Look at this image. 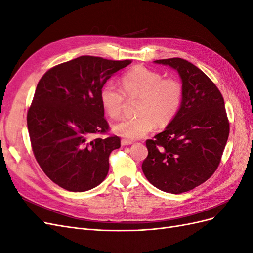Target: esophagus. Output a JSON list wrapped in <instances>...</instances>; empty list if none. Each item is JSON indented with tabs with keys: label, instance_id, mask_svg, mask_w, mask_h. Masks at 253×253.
I'll return each mask as SVG.
<instances>
[{
	"label": "esophagus",
	"instance_id": "34e87169",
	"mask_svg": "<svg viewBox=\"0 0 253 253\" xmlns=\"http://www.w3.org/2000/svg\"><path fill=\"white\" fill-rule=\"evenodd\" d=\"M133 144L132 140H127V139H122L121 140V145H131Z\"/></svg>",
	"mask_w": 253,
	"mask_h": 253
}]
</instances>
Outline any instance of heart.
Segmentation results:
<instances>
[{
  "label": "heart",
  "instance_id": "heart-1",
  "mask_svg": "<svg viewBox=\"0 0 253 253\" xmlns=\"http://www.w3.org/2000/svg\"><path fill=\"white\" fill-rule=\"evenodd\" d=\"M122 89L114 83L101 89V103L112 118H118L126 101L140 98L137 117L124 118L113 126L114 133L127 139H138L158 126H166L177 115L183 97L182 83L175 77L144 66H135L121 77Z\"/></svg>",
  "mask_w": 253,
  "mask_h": 253
}]
</instances>
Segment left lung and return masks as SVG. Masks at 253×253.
I'll return each mask as SVG.
<instances>
[{
	"label": "left lung",
	"instance_id": "1",
	"mask_svg": "<svg viewBox=\"0 0 253 253\" xmlns=\"http://www.w3.org/2000/svg\"><path fill=\"white\" fill-rule=\"evenodd\" d=\"M154 62L177 71L183 97L165 131L145 141L149 153L141 168L153 186L180 194L216 171L228 140L229 120L220 91L200 68L181 58Z\"/></svg>",
	"mask_w": 253,
	"mask_h": 253
}]
</instances>
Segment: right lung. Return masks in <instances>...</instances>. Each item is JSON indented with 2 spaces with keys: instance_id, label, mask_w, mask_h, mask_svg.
<instances>
[{
  "instance_id": "obj_1",
  "label": "right lung",
  "mask_w": 253,
  "mask_h": 253,
  "mask_svg": "<svg viewBox=\"0 0 253 253\" xmlns=\"http://www.w3.org/2000/svg\"><path fill=\"white\" fill-rule=\"evenodd\" d=\"M129 63L81 56L53 66L38 83L27 112L28 133L38 164L59 187L84 192L105 179L120 138H93L110 127L100 94L105 82Z\"/></svg>"
}]
</instances>
